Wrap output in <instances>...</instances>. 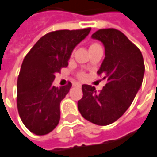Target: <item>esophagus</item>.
Segmentation results:
<instances>
[{
  "instance_id": "esophagus-1",
  "label": "esophagus",
  "mask_w": 157,
  "mask_h": 157,
  "mask_svg": "<svg viewBox=\"0 0 157 157\" xmlns=\"http://www.w3.org/2000/svg\"><path fill=\"white\" fill-rule=\"evenodd\" d=\"M73 85H74V86H81V85H82V83H81V82H75Z\"/></svg>"
}]
</instances>
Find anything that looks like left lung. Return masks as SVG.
Instances as JSON below:
<instances>
[{
    "label": "left lung",
    "mask_w": 157,
    "mask_h": 157,
    "mask_svg": "<svg viewBox=\"0 0 157 157\" xmlns=\"http://www.w3.org/2000/svg\"><path fill=\"white\" fill-rule=\"evenodd\" d=\"M92 38L105 46V57L97 74L107 78V83L100 93H96L92 85L82 84L78 110L87 121L107 125L125 113L141 88L144 59L141 51L116 29L98 30Z\"/></svg>",
    "instance_id": "8db88e82"
}]
</instances>
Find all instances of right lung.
I'll return each mask as SVG.
<instances>
[{
    "mask_svg": "<svg viewBox=\"0 0 157 157\" xmlns=\"http://www.w3.org/2000/svg\"><path fill=\"white\" fill-rule=\"evenodd\" d=\"M91 28L60 30L43 36L23 59L17 81V108L23 124L34 135L52 132L60 121V103L72 83L52 85L55 74L67 67L75 47Z\"/></svg>",
    "mask_w": 157,
    "mask_h": 157,
    "instance_id": "1",
    "label": "right lung"
}]
</instances>
